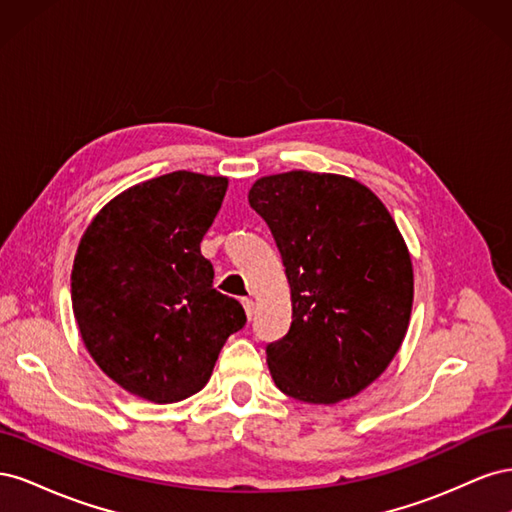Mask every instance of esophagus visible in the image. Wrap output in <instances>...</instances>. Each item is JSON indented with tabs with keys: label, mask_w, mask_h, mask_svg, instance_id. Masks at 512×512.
I'll use <instances>...</instances> for the list:
<instances>
[{
	"label": "esophagus",
	"mask_w": 512,
	"mask_h": 512,
	"mask_svg": "<svg viewBox=\"0 0 512 512\" xmlns=\"http://www.w3.org/2000/svg\"><path fill=\"white\" fill-rule=\"evenodd\" d=\"M241 303H243V309H245L247 318H252L254 316V301L252 299H241Z\"/></svg>",
	"instance_id": "esophagus-1"
}]
</instances>
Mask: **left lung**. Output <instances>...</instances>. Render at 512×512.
<instances>
[{"instance_id": "obj_1", "label": "left lung", "mask_w": 512, "mask_h": 512, "mask_svg": "<svg viewBox=\"0 0 512 512\" xmlns=\"http://www.w3.org/2000/svg\"><path fill=\"white\" fill-rule=\"evenodd\" d=\"M247 200L290 284V329L267 344L277 389L307 404L361 393L393 361L412 312V260L391 213L359 181L307 170L262 177Z\"/></svg>"}]
</instances>
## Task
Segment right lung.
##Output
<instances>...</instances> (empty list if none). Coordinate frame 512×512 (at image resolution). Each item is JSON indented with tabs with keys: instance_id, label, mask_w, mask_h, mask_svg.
Returning a JSON list of instances; mask_svg holds the SVG:
<instances>
[{
	"instance_id": "obj_1",
	"label": "right lung",
	"mask_w": 512,
	"mask_h": 512,
	"mask_svg": "<svg viewBox=\"0 0 512 512\" xmlns=\"http://www.w3.org/2000/svg\"><path fill=\"white\" fill-rule=\"evenodd\" d=\"M226 177L177 170L113 198L85 230L72 267L81 337L108 378L153 404L198 393L226 339L243 329L237 299L213 288L200 241Z\"/></svg>"
}]
</instances>
